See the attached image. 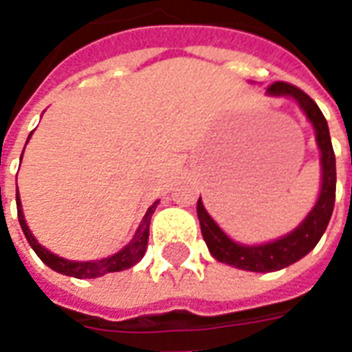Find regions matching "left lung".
Masks as SVG:
<instances>
[{
	"instance_id": "obj_1",
	"label": "left lung",
	"mask_w": 352,
	"mask_h": 352,
	"mask_svg": "<svg viewBox=\"0 0 352 352\" xmlns=\"http://www.w3.org/2000/svg\"><path fill=\"white\" fill-rule=\"evenodd\" d=\"M267 94L270 96H287V98L296 100V103L300 105V109L315 128V138H317L318 151H320V169H322V177H320L322 183H320V192H318L315 207L303 219L302 224L287 236L270 241V243L241 245L230 239L222 232L221 226L206 211L201 198L198 199V219L199 226H201V236L206 239L207 249L213 254V258L239 267V270H245V272L256 273L283 270L313 251L330 222L333 201H336V154H333L332 139H330V131H328V124H326L322 111L303 90L294 85H288V82H280V80L273 82L267 87Z\"/></svg>"
}]
</instances>
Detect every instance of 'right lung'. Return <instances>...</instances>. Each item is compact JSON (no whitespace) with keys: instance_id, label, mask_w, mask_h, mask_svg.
<instances>
[{"instance_id":"1","label":"right lung","mask_w":352,"mask_h":352,"mask_svg":"<svg viewBox=\"0 0 352 352\" xmlns=\"http://www.w3.org/2000/svg\"><path fill=\"white\" fill-rule=\"evenodd\" d=\"M30 139V138H28ZM28 143V141H26ZM156 206L158 201H154L153 206L146 209L143 221L139 224L135 236L131 237V241L124 249L116 252V254H111L107 258L94 260V262H75V260H65L62 256H56L54 252L47 251L45 247L37 243V239L34 237V234L30 232L26 224V219H24V213H22V204H20L19 194H16V211H19V222L20 228L26 236L28 243L32 245V249L35 251V254L49 265L50 270H54L58 273H64V275H69V277H77V279H94V277H101L105 273L111 272H122V270H128L131 265H135L139 260L143 258V254L146 251V243H148V224H151V217L156 211Z\"/></svg>"}]
</instances>
